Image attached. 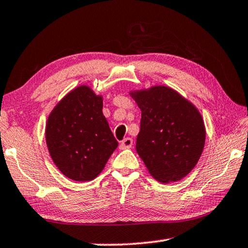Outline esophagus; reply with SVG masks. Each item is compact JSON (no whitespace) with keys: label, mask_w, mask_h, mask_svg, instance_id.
Wrapping results in <instances>:
<instances>
[{"label":"esophagus","mask_w":248,"mask_h":248,"mask_svg":"<svg viewBox=\"0 0 248 248\" xmlns=\"http://www.w3.org/2000/svg\"><path fill=\"white\" fill-rule=\"evenodd\" d=\"M132 139L131 138H125V139H124L123 141H121V143H120V147L123 148V149H128V148H131V145H132Z\"/></svg>","instance_id":"esophagus-1"}]
</instances>
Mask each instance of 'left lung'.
<instances>
[{
  "label": "left lung",
  "mask_w": 248,
  "mask_h": 248,
  "mask_svg": "<svg viewBox=\"0 0 248 248\" xmlns=\"http://www.w3.org/2000/svg\"><path fill=\"white\" fill-rule=\"evenodd\" d=\"M131 96L141 109L136 149L149 172L163 183L184 178L198 163L205 142L198 109L163 86Z\"/></svg>",
  "instance_id": "left-lung-1"
}]
</instances>
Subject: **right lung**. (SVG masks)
Listing matches in <instances>:
<instances>
[{"mask_svg":"<svg viewBox=\"0 0 248 248\" xmlns=\"http://www.w3.org/2000/svg\"><path fill=\"white\" fill-rule=\"evenodd\" d=\"M46 143L62 174L74 181L95 179L118 147L101 97L87 86L70 92L48 117Z\"/></svg>","mask_w":248,"mask_h":248,"instance_id":"1","label":"right lung"}]
</instances>
